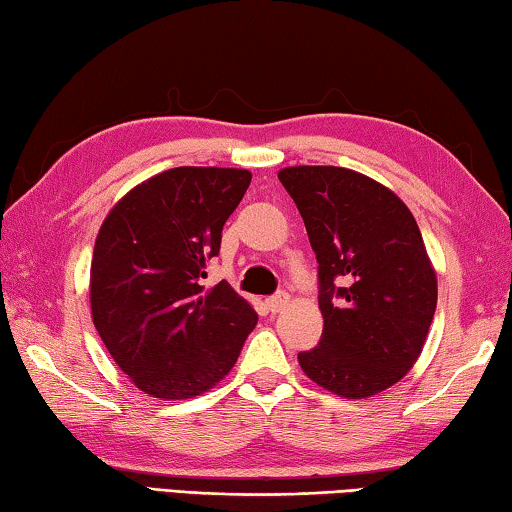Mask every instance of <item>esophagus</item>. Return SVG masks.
I'll return each instance as SVG.
<instances>
[{
	"label": "esophagus",
	"mask_w": 512,
	"mask_h": 512,
	"mask_svg": "<svg viewBox=\"0 0 512 512\" xmlns=\"http://www.w3.org/2000/svg\"><path fill=\"white\" fill-rule=\"evenodd\" d=\"M288 301H290L288 292H276L274 297H270L265 303H267V310H270V312H281L285 306H288Z\"/></svg>",
	"instance_id": "34e87169"
}]
</instances>
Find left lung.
<instances>
[{"instance_id": "1", "label": "left lung", "mask_w": 512, "mask_h": 512, "mask_svg": "<svg viewBox=\"0 0 512 512\" xmlns=\"http://www.w3.org/2000/svg\"><path fill=\"white\" fill-rule=\"evenodd\" d=\"M319 263V344L303 373L344 398L389 389L414 366L436 312V274L414 215L387 186L339 166L279 173Z\"/></svg>"}]
</instances>
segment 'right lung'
<instances>
[{"mask_svg":"<svg viewBox=\"0 0 512 512\" xmlns=\"http://www.w3.org/2000/svg\"><path fill=\"white\" fill-rule=\"evenodd\" d=\"M249 182L240 168H170L132 188L98 231L94 326L121 371L150 396L182 400L211 389L256 326V310L227 281L202 285Z\"/></svg>","mask_w":512,"mask_h":512,"instance_id":"right-lung-1","label":"right lung"}]
</instances>
